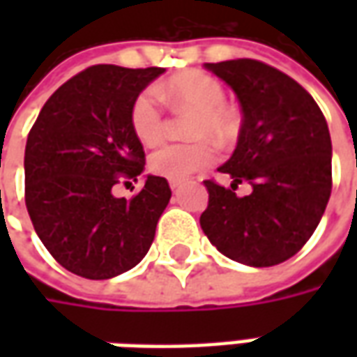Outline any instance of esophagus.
I'll return each instance as SVG.
<instances>
[{"instance_id":"esophagus-1","label":"esophagus","mask_w":357,"mask_h":357,"mask_svg":"<svg viewBox=\"0 0 357 357\" xmlns=\"http://www.w3.org/2000/svg\"><path fill=\"white\" fill-rule=\"evenodd\" d=\"M181 185V179H170V187H172V191H176L178 187Z\"/></svg>"}]
</instances>
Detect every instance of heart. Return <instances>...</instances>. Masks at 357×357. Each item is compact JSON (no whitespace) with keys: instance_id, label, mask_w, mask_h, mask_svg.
Returning a JSON list of instances; mask_svg holds the SVG:
<instances>
[{"instance_id":"heart-1","label":"heart","mask_w":357,"mask_h":357,"mask_svg":"<svg viewBox=\"0 0 357 357\" xmlns=\"http://www.w3.org/2000/svg\"><path fill=\"white\" fill-rule=\"evenodd\" d=\"M164 91L176 101L199 110L193 124L195 137L212 135L227 139L235 132V118L225 109V89L212 74L187 70L174 76ZM132 128L137 139L145 145H155L164 133V116L155 89H145L132 107ZM214 151L208 143H166L151 155V168L158 176L183 179L193 172L208 166Z\"/></svg>"}]
</instances>
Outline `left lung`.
I'll return each instance as SVG.
<instances>
[{"label":"left lung","mask_w":357,"mask_h":357,"mask_svg":"<svg viewBox=\"0 0 357 357\" xmlns=\"http://www.w3.org/2000/svg\"><path fill=\"white\" fill-rule=\"evenodd\" d=\"M235 91L243 124L237 147L218 170L231 187L204 181L208 208L201 227L235 262L269 268L298 252L314 235L331 197V135L306 89L252 59L204 63ZM248 181L253 193L237 197Z\"/></svg>","instance_id":"left-lung-1"}]
</instances>
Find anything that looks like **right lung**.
Here are the masks:
<instances>
[{
  "label": "right lung",
  "instance_id": "right-lung-1",
  "mask_svg": "<svg viewBox=\"0 0 357 357\" xmlns=\"http://www.w3.org/2000/svg\"><path fill=\"white\" fill-rule=\"evenodd\" d=\"M164 68L89 66L40 110L24 151L26 208L43 247L86 279H110L143 260L170 202L168 181L145 176L133 199L112 195L118 174L137 179L143 145L132 107Z\"/></svg>",
  "mask_w": 357,
  "mask_h": 357
}]
</instances>
